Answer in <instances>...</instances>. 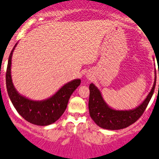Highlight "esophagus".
<instances>
[{
  "instance_id": "obj_1",
  "label": "esophagus",
  "mask_w": 159,
  "mask_h": 159,
  "mask_svg": "<svg viewBox=\"0 0 159 159\" xmlns=\"http://www.w3.org/2000/svg\"><path fill=\"white\" fill-rule=\"evenodd\" d=\"M86 76H87V79H91V74H87V75H86Z\"/></svg>"
}]
</instances>
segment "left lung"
Masks as SVG:
<instances>
[{
    "mask_svg": "<svg viewBox=\"0 0 159 159\" xmlns=\"http://www.w3.org/2000/svg\"><path fill=\"white\" fill-rule=\"evenodd\" d=\"M155 74V82L149 94L141 104L132 110H119L111 108L105 102L100 90L94 84H90L88 107L90 116L92 120L100 128L109 130H119L129 127V125L135 123L146 110L154 94L156 84V73Z\"/></svg>",
    "mask_w": 159,
    "mask_h": 159,
    "instance_id": "left-lung-1",
    "label": "left lung"
}]
</instances>
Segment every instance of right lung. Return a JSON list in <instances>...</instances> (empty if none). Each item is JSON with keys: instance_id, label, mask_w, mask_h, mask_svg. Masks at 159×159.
I'll return each instance as SVG.
<instances>
[{"instance_id": "obj_1", "label": "right lung", "mask_w": 159, "mask_h": 159, "mask_svg": "<svg viewBox=\"0 0 159 159\" xmlns=\"http://www.w3.org/2000/svg\"><path fill=\"white\" fill-rule=\"evenodd\" d=\"M16 46L17 43L10 53L6 71V87L10 100L19 114L30 123L40 126L54 123L66 110L70 97L80 84V79H75L65 84L46 99L35 101L22 95L14 87L11 75V57Z\"/></svg>"}]
</instances>
